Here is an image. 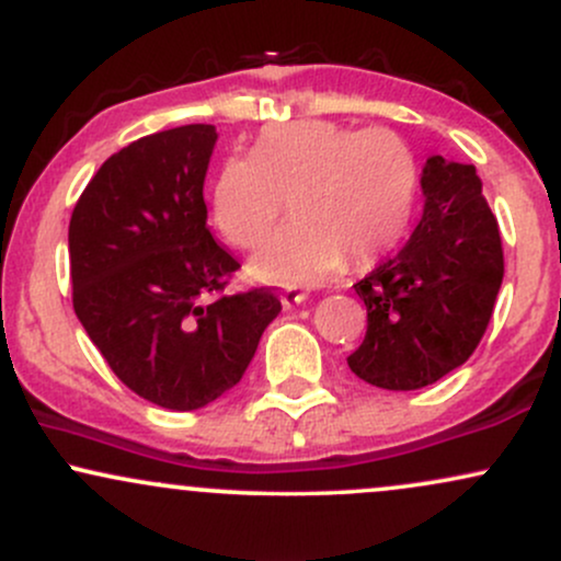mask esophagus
<instances>
[{
    "instance_id": "34e87169",
    "label": "esophagus",
    "mask_w": 561,
    "mask_h": 561,
    "mask_svg": "<svg viewBox=\"0 0 561 561\" xmlns=\"http://www.w3.org/2000/svg\"><path fill=\"white\" fill-rule=\"evenodd\" d=\"M308 298V293H302V289H298V287H287V289H282V295H279V300H282V306H295V302H302Z\"/></svg>"
}]
</instances>
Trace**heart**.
I'll list each match as a JSON object with an SVG mask.
<instances>
[{
	"label": "heart",
	"mask_w": 561,
	"mask_h": 561,
	"mask_svg": "<svg viewBox=\"0 0 561 561\" xmlns=\"http://www.w3.org/2000/svg\"><path fill=\"white\" fill-rule=\"evenodd\" d=\"M420 165L392 128H347L293 121L263 128L253 156L224 163L214 221L237 248L266 242L287 199L295 221L255 255L253 272L282 285H306L366 263L403 237L414 216Z\"/></svg>",
	"instance_id": "1"
}]
</instances>
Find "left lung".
Masks as SVG:
<instances>
[{
  "instance_id": "8db88e82",
  "label": "left lung",
  "mask_w": 561,
  "mask_h": 561,
  "mask_svg": "<svg viewBox=\"0 0 561 561\" xmlns=\"http://www.w3.org/2000/svg\"><path fill=\"white\" fill-rule=\"evenodd\" d=\"M422 192L424 214L405 248L353 285L366 334L347 366L385 390H420L465 364L504 279L499 221L474 165L433 156Z\"/></svg>"
}]
</instances>
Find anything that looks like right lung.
Segmentation results:
<instances>
[{
  "label": "right lung",
  "mask_w": 561,
  "mask_h": 561,
  "mask_svg": "<svg viewBox=\"0 0 561 561\" xmlns=\"http://www.w3.org/2000/svg\"><path fill=\"white\" fill-rule=\"evenodd\" d=\"M210 124L115 152L68 227L73 311L113 375L145 401L195 411L240 382L282 311L268 287L227 295L240 268L210 234L203 182Z\"/></svg>",
  "instance_id": "obj_1"
}]
</instances>
